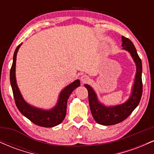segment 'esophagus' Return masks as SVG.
Returning a JSON list of instances; mask_svg holds the SVG:
<instances>
[{
  "label": "esophagus",
  "instance_id": "esophagus-1",
  "mask_svg": "<svg viewBox=\"0 0 154 154\" xmlns=\"http://www.w3.org/2000/svg\"><path fill=\"white\" fill-rule=\"evenodd\" d=\"M80 79L83 83H85V82H87L90 80V77H89V76H88L86 75H83L81 76Z\"/></svg>",
  "mask_w": 154,
  "mask_h": 154
}]
</instances>
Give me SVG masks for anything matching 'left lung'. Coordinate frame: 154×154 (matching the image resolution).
Segmentation results:
<instances>
[{"mask_svg": "<svg viewBox=\"0 0 154 154\" xmlns=\"http://www.w3.org/2000/svg\"><path fill=\"white\" fill-rule=\"evenodd\" d=\"M122 48L130 53L136 65L135 82L132 87V94L129 99L120 105L106 106L98 100L94 90L88 85H85V87L88 91V99L92 115L97 123L102 125H116L127 119L137 106L142 96V61L131 40L124 36L122 37Z\"/></svg>", "mask_w": 154, "mask_h": 154, "instance_id": "left-lung-1", "label": "left lung"}]
</instances>
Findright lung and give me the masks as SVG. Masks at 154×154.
<instances>
[{
	"label": "right lung",
	"instance_id": "obj_1",
	"mask_svg": "<svg viewBox=\"0 0 154 154\" xmlns=\"http://www.w3.org/2000/svg\"><path fill=\"white\" fill-rule=\"evenodd\" d=\"M21 45L22 44L19 45L16 48L14 54L13 63L10 71V82L13 91L15 103L19 111L25 117L30 120L32 122L43 128H53L59 125L64 119L66 116V104L69 97L75 88L80 85V82L79 79H76L71 84L63 88L59 95L57 104L50 110H44L29 105L23 98L16 80V60H17V52Z\"/></svg>",
	"mask_w": 154,
	"mask_h": 154
}]
</instances>
